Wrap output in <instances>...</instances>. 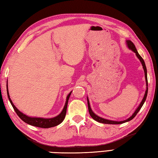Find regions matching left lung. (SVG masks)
<instances>
[{
	"label": "left lung",
	"instance_id": "left-lung-1",
	"mask_svg": "<svg viewBox=\"0 0 158 158\" xmlns=\"http://www.w3.org/2000/svg\"><path fill=\"white\" fill-rule=\"evenodd\" d=\"M126 45L128 46V48L131 50L132 51H133L135 55H136V56L137 57L138 59L139 60V61L142 63V65L143 66V71H144V75H145V80H146V92L144 94V96H143V98L142 99V101H141L140 104L139 105V106L137 107V109L135 110V111L134 112L133 114H132V116H131L128 118H127L126 120H124V121H112V120H109V119H106V118H102L101 117H99L97 114H96L94 112L92 111V108H91V106H90V104H89V98L87 96V104H88V110H89V114L93 119H94L95 121H98L99 123H106V124H121V123H126V122H128V121H130L131 120H132V118H133L135 116L137 115V114L138 113V112L142 108V107L143 106V103H144V102L146 99V96H147V94H148V79H147V70H146V64H145V62L144 61H143V58L140 56V55L138 53V52L137 51L136 48H135V46L134 45V44L132 42L131 40H126Z\"/></svg>",
	"mask_w": 158,
	"mask_h": 158
}]
</instances>
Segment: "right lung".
I'll return each mask as SVG.
<instances>
[{"mask_svg": "<svg viewBox=\"0 0 158 158\" xmlns=\"http://www.w3.org/2000/svg\"><path fill=\"white\" fill-rule=\"evenodd\" d=\"M71 92L69 94L68 96H66V103L64 106V108L62 111L60 112V114H58L57 116L52 118H41V117H29L26 114H23V112H21L20 110H19L16 108V106L14 105L12 103V100H11L10 96L9 94V91H8V85H7V94L8 98H9V101L10 102L11 105L13 107L14 110L16 112V114L21 118L22 121H23L25 123H26L29 125H31L33 126L39 127V128H52V127L56 126L59 125L62 122L63 120L64 119L66 113V109H67V105H68V101L69 97L71 94Z\"/></svg>", "mask_w": 158, "mask_h": 158, "instance_id": "1", "label": "right lung"}]
</instances>
